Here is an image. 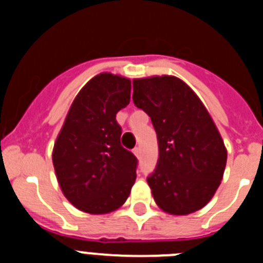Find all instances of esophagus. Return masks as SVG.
Returning a JSON list of instances; mask_svg holds the SVG:
<instances>
[{"mask_svg":"<svg viewBox=\"0 0 263 263\" xmlns=\"http://www.w3.org/2000/svg\"><path fill=\"white\" fill-rule=\"evenodd\" d=\"M133 154L136 155L137 158H138L139 155H141V148H139V147H134L133 148Z\"/></svg>","mask_w":263,"mask_h":263,"instance_id":"34e87169","label":"esophagus"}]
</instances>
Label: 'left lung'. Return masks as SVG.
Masks as SVG:
<instances>
[{
    "mask_svg": "<svg viewBox=\"0 0 263 263\" xmlns=\"http://www.w3.org/2000/svg\"><path fill=\"white\" fill-rule=\"evenodd\" d=\"M133 101L150 116L159 158L147 178L155 203L174 216L201 210L217 191L227 147L201 100L175 76L134 79Z\"/></svg>",
    "mask_w": 263,
    "mask_h": 263,
    "instance_id": "obj_1",
    "label": "left lung"
}]
</instances>
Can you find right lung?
<instances>
[{
    "instance_id": "obj_1",
    "label": "right lung",
    "mask_w": 263,
    "mask_h": 263,
    "mask_svg": "<svg viewBox=\"0 0 263 263\" xmlns=\"http://www.w3.org/2000/svg\"><path fill=\"white\" fill-rule=\"evenodd\" d=\"M132 81L103 72L75 97L52 150L67 200L90 215L118 210L136 182L137 158L121 146L117 111L129 104Z\"/></svg>"
}]
</instances>
